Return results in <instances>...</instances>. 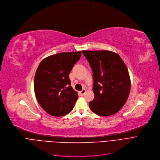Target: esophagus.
<instances>
[{
	"instance_id": "1",
	"label": "esophagus",
	"mask_w": 160,
	"mask_h": 160,
	"mask_svg": "<svg viewBox=\"0 0 160 160\" xmlns=\"http://www.w3.org/2000/svg\"><path fill=\"white\" fill-rule=\"evenodd\" d=\"M86 92V90L85 89H83V90H82L81 92H80V94L81 95V96H83L85 94V93Z\"/></svg>"
}]
</instances>
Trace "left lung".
Listing matches in <instances>:
<instances>
[{
	"label": "left lung",
	"instance_id": "obj_1",
	"mask_svg": "<svg viewBox=\"0 0 160 160\" xmlns=\"http://www.w3.org/2000/svg\"><path fill=\"white\" fill-rule=\"evenodd\" d=\"M82 52L93 72L94 98L89 103V107L98 115H112L123 107L130 94L131 81L128 68L115 52Z\"/></svg>",
	"mask_w": 160,
	"mask_h": 160
}]
</instances>
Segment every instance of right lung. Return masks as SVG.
Segmentation results:
<instances>
[{"label":"right lung","instance_id":"obj_1","mask_svg":"<svg viewBox=\"0 0 160 160\" xmlns=\"http://www.w3.org/2000/svg\"><path fill=\"white\" fill-rule=\"evenodd\" d=\"M81 51L64 52L43 58L38 67L34 89L38 102L54 117L69 113L78 98L71 86L69 74L80 59Z\"/></svg>","mask_w":160,"mask_h":160}]
</instances>
